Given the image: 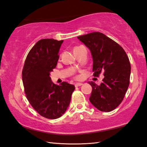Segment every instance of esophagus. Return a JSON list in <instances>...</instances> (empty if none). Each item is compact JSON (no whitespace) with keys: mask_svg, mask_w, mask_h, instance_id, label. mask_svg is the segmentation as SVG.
<instances>
[{"mask_svg":"<svg viewBox=\"0 0 147 147\" xmlns=\"http://www.w3.org/2000/svg\"><path fill=\"white\" fill-rule=\"evenodd\" d=\"M83 85V84H82V83H76V84H75V85H74V86L77 87L81 86V85Z\"/></svg>","mask_w":147,"mask_h":147,"instance_id":"34e87169","label":"esophagus"}]
</instances>
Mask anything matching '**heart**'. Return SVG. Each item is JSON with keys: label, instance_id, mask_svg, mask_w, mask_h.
Masks as SVG:
<instances>
[{"label": "heart", "instance_id": "heart-1", "mask_svg": "<svg viewBox=\"0 0 147 147\" xmlns=\"http://www.w3.org/2000/svg\"><path fill=\"white\" fill-rule=\"evenodd\" d=\"M80 47H81V46H80ZM80 47H74V50H76V49H79V48Z\"/></svg>", "mask_w": 147, "mask_h": 147}]
</instances>
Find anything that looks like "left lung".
Returning a JSON list of instances; mask_svg holds the SVG:
<instances>
[{
  "label": "left lung",
  "instance_id": "1",
  "mask_svg": "<svg viewBox=\"0 0 147 147\" xmlns=\"http://www.w3.org/2000/svg\"><path fill=\"white\" fill-rule=\"evenodd\" d=\"M89 47L93 59V76L103 73L102 83L89 82L92 90L89 100L98 110L110 112L115 109L126 94L130 84L129 57L121 46L100 32L78 36Z\"/></svg>",
  "mask_w": 147,
  "mask_h": 147
}]
</instances>
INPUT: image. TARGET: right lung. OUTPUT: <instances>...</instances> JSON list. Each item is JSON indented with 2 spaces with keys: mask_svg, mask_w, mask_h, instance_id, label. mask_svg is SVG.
Instances as JSON below:
<instances>
[{
  "mask_svg": "<svg viewBox=\"0 0 147 147\" xmlns=\"http://www.w3.org/2000/svg\"><path fill=\"white\" fill-rule=\"evenodd\" d=\"M63 40H40L29 51L22 69V82L29 103L40 115L47 119L62 116L70 103L75 89L63 82H51L50 73L56 67Z\"/></svg>",
  "mask_w": 147,
  "mask_h": 147,
  "instance_id": "add662e5",
  "label": "right lung"
}]
</instances>
